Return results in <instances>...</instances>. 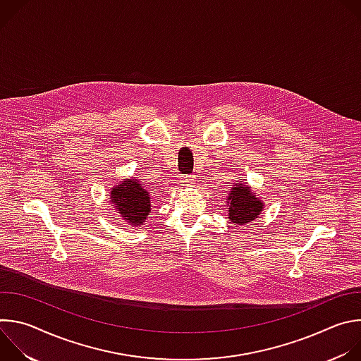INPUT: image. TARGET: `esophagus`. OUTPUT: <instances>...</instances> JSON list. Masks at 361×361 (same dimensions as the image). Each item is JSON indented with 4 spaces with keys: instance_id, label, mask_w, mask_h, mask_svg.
<instances>
[{
    "instance_id": "34e87169",
    "label": "esophagus",
    "mask_w": 361,
    "mask_h": 361,
    "mask_svg": "<svg viewBox=\"0 0 361 361\" xmlns=\"http://www.w3.org/2000/svg\"><path fill=\"white\" fill-rule=\"evenodd\" d=\"M194 180H195V177H194V176H184L183 183H184L185 185H190V184H192V183H194Z\"/></svg>"
}]
</instances>
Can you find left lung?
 <instances>
[{
    "label": "left lung",
    "instance_id": "8db88e82",
    "mask_svg": "<svg viewBox=\"0 0 361 361\" xmlns=\"http://www.w3.org/2000/svg\"><path fill=\"white\" fill-rule=\"evenodd\" d=\"M228 220L234 224H245L260 214L263 202L243 184H237L231 188L228 197Z\"/></svg>",
    "mask_w": 361,
    "mask_h": 361
}]
</instances>
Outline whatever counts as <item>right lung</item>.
I'll list each match as a JSON object with an SVG mask.
<instances>
[{"label":"right lung","instance_id":"obj_1","mask_svg":"<svg viewBox=\"0 0 361 361\" xmlns=\"http://www.w3.org/2000/svg\"><path fill=\"white\" fill-rule=\"evenodd\" d=\"M111 201L131 226L144 224L151 212L149 194L137 180H126L111 191Z\"/></svg>","mask_w":361,"mask_h":361}]
</instances>
